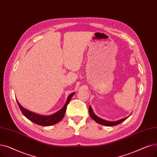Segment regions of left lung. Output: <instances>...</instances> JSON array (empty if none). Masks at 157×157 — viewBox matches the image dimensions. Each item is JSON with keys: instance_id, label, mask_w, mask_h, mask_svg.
<instances>
[{"instance_id": "1", "label": "left lung", "mask_w": 157, "mask_h": 157, "mask_svg": "<svg viewBox=\"0 0 157 157\" xmlns=\"http://www.w3.org/2000/svg\"><path fill=\"white\" fill-rule=\"evenodd\" d=\"M89 116H90L93 119V120H94L96 123H99L100 124H102V125H104V126H109L117 125L119 123H122L123 121H124L125 120V119H126L128 117H125V118L121 119H120V120H118V121H109L104 120V119L98 117L97 116H96V114H94V113H93V109H92V108L90 105H89Z\"/></svg>"}]
</instances>
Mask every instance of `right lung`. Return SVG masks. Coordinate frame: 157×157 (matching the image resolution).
Returning <instances> with one entry per match:
<instances>
[{"label": "right lung", "instance_id": "1", "mask_svg": "<svg viewBox=\"0 0 157 157\" xmlns=\"http://www.w3.org/2000/svg\"><path fill=\"white\" fill-rule=\"evenodd\" d=\"M74 94H75V92L71 93L68 96L66 103L64 104V107L61 109L56 112V113H54L53 114H51V115H48V116H43V115H40L38 114H36V113H33V112L29 111L27 109L24 108L18 103V101H17V103H18V105L21 111V113H23V114L28 119H29L30 121H31L32 122H33L37 124H38V125H41V126H48L55 124L62 120L64 116L66 110L67 108V105H68V103Z\"/></svg>", "mask_w": 157, "mask_h": 157}]
</instances>
